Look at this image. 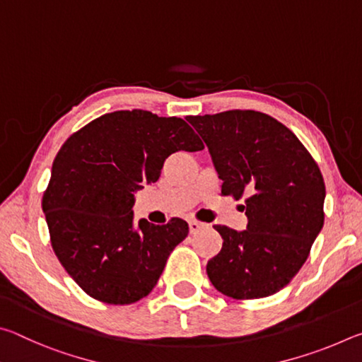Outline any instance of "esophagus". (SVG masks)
I'll list each match as a JSON object with an SVG mask.
<instances>
[{
    "label": "esophagus",
    "instance_id": "obj_1",
    "mask_svg": "<svg viewBox=\"0 0 362 362\" xmlns=\"http://www.w3.org/2000/svg\"><path fill=\"white\" fill-rule=\"evenodd\" d=\"M188 225H189V233H192V235L198 233L201 228H204V223L198 222V220H189Z\"/></svg>",
    "mask_w": 362,
    "mask_h": 362
}]
</instances>
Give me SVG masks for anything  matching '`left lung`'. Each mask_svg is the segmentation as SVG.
<instances>
[{
    "mask_svg": "<svg viewBox=\"0 0 362 362\" xmlns=\"http://www.w3.org/2000/svg\"><path fill=\"white\" fill-rule=\"evenodd\" d=\"M222 179V194L246 196L247 228L216 225L222 250L206 272L236 300L273 296L298 273L324 225L326 187L291 129L254 110L189 116Z\"/></svg>",
    "mask_w": 362,
    "mask_h": 362,
    "instance_id": "obj_1",
    "label": "left lung"
}]
</instances>
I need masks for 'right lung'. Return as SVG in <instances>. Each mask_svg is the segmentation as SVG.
<instances>
[{"label":"right lung","mask_w":362,"mask_h":362,"mask_svg":"<svg viewBox=\"0 0 362 362\" xmlns=\"http://www.w3.org/2000/svg\"><path fill=\"white\" fill-rule=\"evenodd\" d=\"M203 148L182 118L146 110L103 115L62 145L42 212L59 262L88 296L129 305L151 292L188 223H136L134 193L159 179L169 155Z\"/></svg>","instance_id":"add662e5"}]
</instances>
